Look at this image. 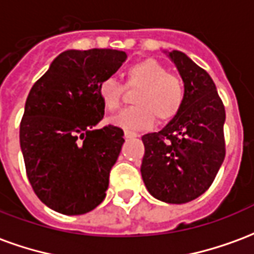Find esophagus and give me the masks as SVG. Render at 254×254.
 Returning a JSON list of instances; mask_svg holds the SVG:
<instances>
[{
	"label": "esophagus",
	"mask_w": 254,
	"mask_h": 254,
	"mask_svg": "<svg viewBox=\"0 0 254 254\" xmlns=\"http://www.w3.org/2000/svg\"><path fill=\"white\" fill-rule=\"evenodd\" d=\"M137 137V133L130 132V130H125V138H134Z\"/></svg>",
	"instance_id": "1"
}]
</instances>
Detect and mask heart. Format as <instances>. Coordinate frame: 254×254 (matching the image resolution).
Segmentation results:
<instances>
[{"instance_id": "b5f03b06", "label": "heart", "mask_w": 254, "mask_h": 254, "mask_svg": "<svg viewBox=\"0 0 254 254\" xmlns=\"http://www.w3.org/2000/svg\"><path fill=\"white\" fill-rule=\"evenodd\" d=\"M127 81L130 87H140L134 96L137 106L121 111L111 121L127 130L147 129L155 121L167 122L181 111L185 102V87L181 78L169 74V70L154 58H145L127 69ZM122 85L116 78L107 77L98 84V96L106 110L120 107Z\"/></svg>"}]
</instances>
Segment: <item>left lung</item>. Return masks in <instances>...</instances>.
<instances>
[{"mask_svg": "<svg viewBox=\"0 0 254 254\" xmlns=\"http://www.w3.org/2000/svg\"><path fill=\"white\" fill-rule=\"evenodd\" d=\"M185 87L181 111L159 132L147 133L141 177L149 194L169 204L201 196L224 160V106L211 76L185 53L163 50Z\"/></svg>", "mask_w": 254, "mask_h": 254, "instance_id": "obj_1", "label": "left lung"}]
</instances>
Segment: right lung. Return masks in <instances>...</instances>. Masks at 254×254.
<instances>
[{"label":"right lung","mask_w":254,"mask_h":254,"mask_svg":"<svg viewBox=\"0 0 254 254\" xmlns=\"http://www.w3.org/2000/svg\"><path fill=\"white\" fill-rule=\"evenodd\" d=\"M127 57L110 49L66 50L28 94L20 148L36 196L57 212L83 215L105 200L125 140L120 127L96 129L105 116L98 84Z\"/></svg>","instance_id":"obj_1"}]
</instances>
